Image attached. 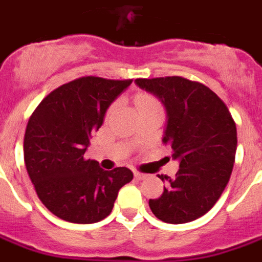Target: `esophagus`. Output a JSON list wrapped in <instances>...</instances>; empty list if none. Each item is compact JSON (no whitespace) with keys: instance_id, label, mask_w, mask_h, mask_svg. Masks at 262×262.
Returning <instances> with one entry per match:
<instances>
[{"instance_id":"1","label":"esophagus","mask_w":262,"mask_h":262,"mask_svg":"<svg viewBox=\"0 0 262 262\" xmlns=\"http://www.w3.org/2000/svg\"><path fill=\"white\" fill-rule=\"evenodd\" d=\"M134 178L137 179V181H142V179L146 178V174H142V172L134 171Z\"/></svg>"}]
</instances>
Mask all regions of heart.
Here are the masks:
<instances>
[{"mask_svg":"<svg viewBox=\"0 0 262 262\" xmlns=\"http://www.w3.org/2000/svg\"><path fill=\"white\" fill-rule=\"evenodd\" d=\"M136 104H137L138 109L149 108V106H159L157 100L153 96H150V95H138L136 97Z\"/></svg>","mask_w":262,"mask_h":262,"instance_id":"b5f03b06","label":"heart"}]
</instances>
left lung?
Returning <instances> with one entry per match:
<instances>
[{
	"instance_id": "1",
	"label": "left lung",
	"mask_w": 262,
	"mask_h": 262,
	"mask_svg": "<svg viewBox=\"0 0 262 262\" xmlns=\"http://www.w3.org/2000/svg\"><path fill=\"white\" fill-rule=\"evenodd\" d=\"M141 90L153 93L166 109L162 142L179 161L163 194L150 199L151 212L165 223L183 224L215 206L231 177L237 147L236 124L215 92L181 76L136 79Z\"/></svg>"
}]
</instances>
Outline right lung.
I'll return each instance as SVG.
<instances>
[{
  "mask_svg": "<svg viewBox=\"0 0 262 262\" xmlns=\"http://www.w3.org/2000/svg\"><path fill=\"white\" fill-rule=\"evenodd\" d=\"M132 80L79 77L52 91L27 122L25 165L36 195L60 219L91 224L112 212L118 191L133 179L126 167L103 170L84 153L109 105Z\"/></svg>",
  "mask_w": 262,
  "mask_h": 262,
  "instance_id": "right-lung-1",
  "label": "right lung"
}]
</instances>
